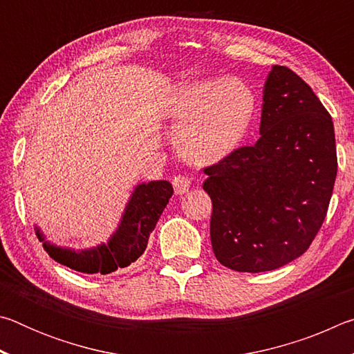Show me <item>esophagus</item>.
<instances>
[{"instance_id": "34e87169", "label": "esophagus", "mask_w": 354, "mask_h": 354, "mask_svg": "<svg viewBox=\"0 0 354 354\" xmlns=\"http://www.w3.org/2000/svg\"><path fill=\"white\" fill-rule=\"evenodd\" d=\"M190 178L185 175H178L173 178V187H175V192L178 195H184L185 192H189L190 189Z\"/></svg>"}]
</instances>
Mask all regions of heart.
<instances>
[{
  "label": "heart",
  "mask_w": 354,
  "mask_h": 354,
  "mask_svg": "<svg viewBox=\"0 0 354 354\" xmlns=\"http://www.w3.org/2000/svg\"><path fill=\"white\" fill-rule=\"evenodd\" d=\"M165 117L187 159H217L247 136L256 112L251 88L236 77H209L176 86L165 101Z\"/></svg>",
  "instance_id": "obj_1"
}]
</instances>
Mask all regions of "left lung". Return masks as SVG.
I'll return each instance as SVG.
<instances>
[{"label":"left lung","mask_w":354,"mask_h":354,"mask_svg":"<svg viewBox=\"0 0 354 354\" xmlns=\"http://www.w3.org/2000/svg\"><path fill=\"white\" fill-rule=\"evenodd\" d=\"M259 134L205 169L214 254L236 272L274 270L301 256L326 217L337 175L331 115L283 65L263 84Z\"/></svg>","instance_id":"obj_1"}]
</instances>
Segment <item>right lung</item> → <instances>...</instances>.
Returning a JSON list of instances; mask_svg holds the SVG:
<instances>
[{
    "label": "right lung",
    "instance_id": "right-lung-1",
    "mask_svg": "<svg viewBox=\"0 0 354 354\" xmlns=\"http://www.w3.org/2000/svg\"><path fill=\"white\" fill-rule=\"evenodd\" d=\"M173 187L165 179L139 183L134 187L124 206L118 226L109 241L101 242L91 248L59 247L46 241L44 232L34 225L35 236L44 243V248L56 262L81 273L107 274L128 267L139 259L147 248L148 237L154 230L160 214L169 205Z\"/></svg>",
    "mask_w": 354,
    "mask_h": 354
}]
</instances>
